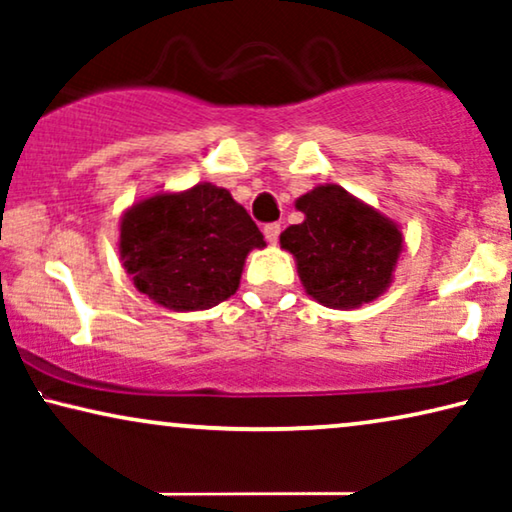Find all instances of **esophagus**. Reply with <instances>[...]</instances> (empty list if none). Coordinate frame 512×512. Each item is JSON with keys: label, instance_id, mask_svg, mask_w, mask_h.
<instances>
[{"label": "esophagus", "instance_id": "34e87169", "mask_svg": "<svg viewBox=\"0 0 512 512\" xmlns=\"http://www.w3.org/2000/svg\"><path fill=\"white\" fill-rule=\"evenodd\" d=\"M279 233H282V226H279V223H265L263 226V235L270 244H277Z\"/></svg>", "mask_w": 512, "mask_h": 512}]
</instances>
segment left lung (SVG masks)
<instances>
[{
  "mask_svg": "<svg viewBox=\"0 0 512 512\" xmlns=\"http://www.w3.org/2000/svg\"><path fill=\"white\" fill-rule=\"evenodd\" d=\"M296 207L303 223L279 237L298 261L300 282L326 307H359L380 296L401 254V230L340 186H319Z\"/></svg>",
  "mask_w": 512,
  "mask_h": 512,
  "instance_id": "1",
  "label": "left lung"
}]
</instances>
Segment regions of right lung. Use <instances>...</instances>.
Returning a JSON list of instances; mask_svg holds the SVG:
<instances>
[{"instance_id":"1","label":"right lung","mask_w":512,"mask_h":512,"mask_svg":"<svg viewBox=\"0 0 512 512\" xmlns=\"http://www.w3.org/2000/svg\"><path fill=\"white\" fill-rule=\"evenodd\" d=\"M261 230L226 188L153 195L123 216L121 258L135 286L170 310H207L237 291Z\"/></svg>"}]
</instances>
